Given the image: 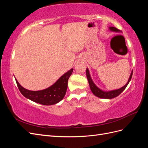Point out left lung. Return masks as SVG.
Returning <instances> with one entry per match:
<instances>
[{
	"label": "left lung",
	"instance_id": "8db88e82",
	"mask_svg": "<svg viewBox=\"0 0 148 148\" xmlns=\"http://www.w3.org/2000/svg\"><path fill=\"white\" fill-rule=\"evenodd\" d=\"M109 29L112 31H114V32H120V31L117 28H116L115 27H109ZM86 77L88 80L89 86H90V89L92 91V92L96 96L99 97V98H103V99H112V98H114L115 97L118 96L119 95H120L122 93L124 89L126 88L129 82H130V80L132 77V75H133V71H132L131 75L130 76V78L128 79V81L127 83V84L125 85L122 88H121L118 89H115V90H112V91H104L101 90V89H99L98 87L96 86V84L94 83L93 81L92 80L90 74H89V71L88 69H86Z\"/></svg>",
	"mask_w": 148,
	"mask_h": 148
}]
</instances>
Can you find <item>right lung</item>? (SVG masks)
Listing matches in <instances>:
<instances>
[{
  "mask_svg": "<svg viewBox=\"0 0 148 148\" xmlns=\"http://www.w3.org/2000/svg\"><path fill=\"white\" fill-rule=\"evenodd\" d=\"M73 70L71 69L64 74L51 86L40 91H34L26 89L21 86L16 79L15 80L20 92L25 97L40 104L50 106L56 104L63 99L67 89L69 78Z\"/></svg>",
  "mask_w": 148,
  "mask_h": 148,
  "instance_id": "right-lung-1",
  "label": "right lung"
}]
</instances>
